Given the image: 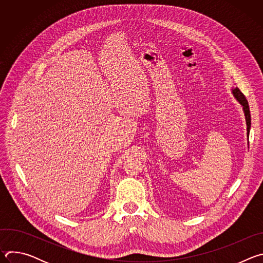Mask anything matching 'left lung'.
<instances>
[{"mask_svg":"<svg viewBox=\"0 0 263 263\" xmlns=\"http://www.w3.org/2000/svg\"><path fill=\"white\" fill-rule=\"evenodd\" d=\"M231 90H232V95L235 98V100L242 107L245 118H246V123H247V136L249 137L250 129H251V114H250V108H249L248 101H247L246 97L241 93V91L238 89V87H232Z\"/></svg>","mask_w":263,"mask_h":263,"instance_id":"obj_1","label":"left lung"}]
</instances>
